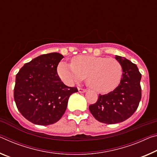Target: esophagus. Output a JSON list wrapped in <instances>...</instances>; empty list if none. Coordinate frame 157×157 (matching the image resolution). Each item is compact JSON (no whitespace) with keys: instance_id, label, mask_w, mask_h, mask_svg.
Returning <instances> with one entry per match:
<instances>
[{"instance_id":"obj_1","label":"esophagus","mask_w":157,"mask_h":157,"mask_svg":"<svg viewBox=\"0 0 157 157\" xmlns=\"http://www.w3.org/2000/svg\"><path fill=\"white\" fill-rule=\"evenodd\" d=\"M78 91L79 92V93H85V92L86 91V90L85 89H82V88L78 87Z\"/></svg>"}]
</instances>
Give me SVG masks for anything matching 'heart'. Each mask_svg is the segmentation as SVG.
Returning a JSON list of instances; mask_svg holds the SVG:
<instances>
[{
	"instance_id": "heart-1",
	"label": "heart",
	"mask_w": 157,
	"mask_h": 157,
	"mask_svg": "<svg viewBox=\"0 0 157 157\" xmlns=\"http://www.w3.org/2000/svg\"><path fill=\"white\" fill-rule=\"evenodd\" d=\"M60 78L68 84L83 80L99 93L113 91L120 82L122 67L114 58L79 55L73 57L71 64L61 62L58 66Z\"/></svg>"
}]
</instances>
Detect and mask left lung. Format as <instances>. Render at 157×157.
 <instances>
[{
  "label": "left lung",
  "mask_w": 157,
  "mask_h": 157,
  "mask_svg": "<svg viewBox=\"0 0 157 157\" xmlns=\"http://www.w3.org/2000/svg\"><path fill=\"white\" fill-rule=\"evenodd\" d=\"M122 67L120 83L113 91L98 96L89 107L92 115L102 123L112 124L126 120L135 113L141 99V74L136 64L124 57L115 56Z\"/></svg>",
  "instance_id": "obj_1"
}]
</instances>
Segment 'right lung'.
Returning <instances> with one entry per match:
<instances>
[{
	"label": "right lung",
	"instance_id": "1",
	"mask_svg": "<svg viewBox=\"0 0 157 157\" xmlns=\"http://www.w3.org/2000/svg\"><path fill=\"white\" fill-rule=\"evenodd\" d=\"M63 56L53 52L43 54L25 63L16 75L14 98L27 120L47 126L61 118L70 96L78 92L61 82L57 66Z\"/></svg>",
	"mask_w": 157,
	"mask_h": 157
}]
</instances>
